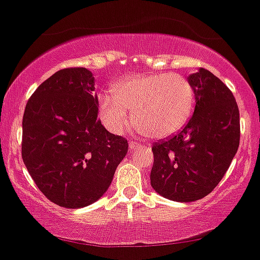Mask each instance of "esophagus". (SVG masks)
Segmentation results:
<instances>
[{
	"mask_svg": "<svg viewBox=\"0 0 260 260\" xmlns=\"http://www.w3.org/2000/svg\"><path fill=\"white\" fill-rule=\"evenodd\" d=\"M141 146H143L141 144L135 143V141H129V149H131V150H137V149H140Z\"/></svg>",
	"mask_w": 260,
	"mask_h": 260,
	"instance_id": "obj_1",
	"label": "esophagus"
}]
</instances>
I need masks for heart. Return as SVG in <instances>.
<instances>
[{"label":"heart","mask_w":260,"mask_h":260,"mask_svg":"<svg viewBox=\"0 0 260 260\" xmlns=\"http://www.w3.org/2000/svg\"><path fill=\"white\" fill-rule=\"evenodd\" d=\"M195 106V90L178 73L137 74L112 85L111 94L98 98L99 117L108 131L120 135L132 123L150 139L179 132Z\"/></svg>","instance_id":"b5f03b06"}]
</instances>
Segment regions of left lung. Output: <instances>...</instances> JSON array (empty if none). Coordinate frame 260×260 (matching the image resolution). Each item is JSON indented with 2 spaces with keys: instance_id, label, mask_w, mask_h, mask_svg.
<instances>
[{
  "instance_id": "1",
  "label": "left lung",
  "mask_w": 260,
  "mask_h": 260,
  "mask_svg": "<svg viewBox=\"0 0 260 260\" xmlns=\"http://www.w3.org/2000/svg\"><path fill=\"white\" fill-rule=\"evenodd\" d=\"M195 111L186 127L152 146L150 184L174 202L188 203L211 193L229 169L239 146V110L229 87L200 68L189 74Z\"/></svg>"
}]
</instances>
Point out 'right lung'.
Listing matches in <instances>:
<instances>
[{"instance_id": "obj_1", "label": "right lung", "mask_w": 260, "mask_h": 260, "mask_svg": "<svg viewBox=\"0 0 260 260\" xmlns=\"http://www.w3.org/2000/svg\"><path fill=\"white\" fill-rule=\"evenodd\" d=\"M94 77L85 68L52 74L34 91L22 121V158L38 188L64 208L96 202L110 187L128 141L98 119Z\"/></svg>"}]
</instances>
